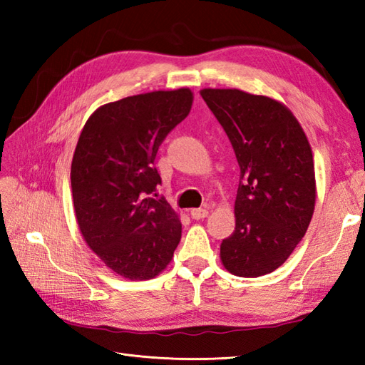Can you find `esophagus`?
<instances>
[{
	"instance_id": "esophagus-1",
	"label": "esophagus",
	"mask_w": 365,
	"mask_h": 365,
	"mask_svg": "<svg viewBox=\"0 0 365 365\" xmlns=\"http://www.w3.org/2000/svg\"><path fill=\"white\" fill-rule=\"evenodd\" d=\"M208 216V208H192L191 210V218L192 220H204Z\"/></svg>"
}]
</instances>
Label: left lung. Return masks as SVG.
<instances>
[{"mask_svg": "<svg viewBox=\"0 0 365 365\" xmlns=\"http://www.w3.org/2000/svg\"><path fill=\"white\" fill-rule=\"evenodd\" d=\"M200 96L234 147L240 166L235 230L221 243L232 274L259 277L290 257L311 224L315 169L311 144L292 111L240 89Z\"/></svg>", "mask_w": 365, "mask_h": 365, "instance_id": "obj_1", "label": "left lung"}]
</instances>
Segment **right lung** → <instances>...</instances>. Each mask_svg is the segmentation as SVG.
Segmentation results:
<instances>
[{
  "label": "right lung",
  "mask_w": 365,
  "mask_h": 365,
  "mask_svg": "<svg viewBox=\"0 0 365 365\" xmlns=\"http://www.w3.org/2000/svg\"><path fill=\"white\" fill-rule=\"evenodd\" d=\"M191 105L188 88L106 103L76 144L71 180L78 227L105 265L130 281L160 274L180 242L178 215L165 197L149 195L161 183L153 166L158 147Z\"/></svg>",
  "instance_id": "1"
}]
</instances>
